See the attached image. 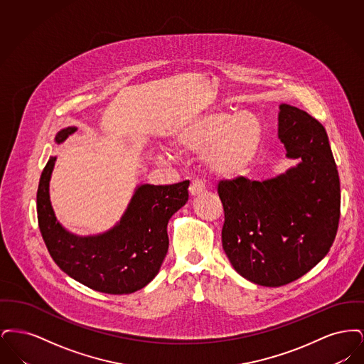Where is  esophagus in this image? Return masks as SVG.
<instances>
[{"label": "esophagus", "instance_id": "obj_1", "mask_svg": "<svg viewBox=\"0 0 364 364\" xmlns=\"http://www.w3.org/2000/svg\"><path fill=\"white\" fill-rule=\"evenodd\" d=\"M205 191V187H203V184L200 183V181H192L190 186V195L191 198H195V196H198V195H200L202 192Z\"/></svg>", "mask_w": 364, "mask_h": 364}]
</instances>
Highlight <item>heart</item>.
Listing matches in <instances>:
<instances>
[{
    "label": "heart",
    "instance_id": "1",
    "mask_svg": "<svg viewBox=\"0 0 364 364\" xmlns=\"http://www.w3.org/2000/svg\"><path fill=\"white\" fill-rule=\"evenodd\" d=\"M263 128L259 119L247 110L208 109L177 122L169 144L178 154H200L210 176L233 181L248 173L259 156ZM161 162L172 159L168 151L156 154Z\"/></svg>",
    "mask_w": 364,
    "mask_h": 364
}]
</instances>
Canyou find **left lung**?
Returning <instances> with one entry per match:
<instances>
[{"instance_id": "obj_1", "label": "left lung", "mask_w": 364, "mask_h": 364, "mask_svg": "<svg viewBox=\"0 0 364 364\" xmlns=\"http://www.w3.org/2000/svg\"><path fill=\"white\" fill-rule=\"evenodd\" d=\"M278 139L296 165L263 181H221L223 248L242 277L281 287L309 273L334 242L340 177L326 129L304 110L279 105Z\"/></svg>"}]
</instances>
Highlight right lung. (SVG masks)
Returning a JSON list of instances; mask_svg holds the SVG:
<instances>
[{"label": "right lung", "mask_w": 364, "mask_h": 364, "mask_svg": "<svg viewBox=\"0 0 364 364\" xmlns=\"http://www.w3.org/2000/svg\"><path fill=\"white\" fill-rule=\"evenodd\" d=\"M76 129H61L55 143ZM55 159L49 158L36 193L38 224L53 260L70 278L98 292L128 294L144 288L166 257L168 223L187 203L190 181L138 186L116 225L100 235L79 236L61 225L53 210L49 187Z\"/></svg>", "instance_id": "add662e5"}]
</instances>
